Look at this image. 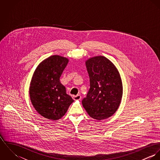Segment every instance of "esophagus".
Instances as JSON below:
<instances>
[{
    "mask_svg": "<svg viewBox=\"0 0 160 160\" xmlns=\"http://www.w3.org/2000/svg\"><path fill=\"white\" fill-rule=\"evenodd\" d=\"M81 95H75V96H73V99L74 100H80L81 99Z\"/></svg>",
    "mask_w": 160,
    "mask_h": 160,
    "instance_id": "1",
    "label": "esophagus"
}]
</instances>
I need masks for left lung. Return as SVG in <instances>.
I'll return each instance as SVG.
<instances>
[{
  "instance_id": "1",
  "label": "left lung",
  "mask_w": 160,
  "mask_h": 160,
  "mask_svg": "<svg viewBox=\"0 0 160 160\" xmlns=\"http://www.w3.org/2000/svg\"><path fill=\"white\" fill-rule=\"evenodd\" d=\"M86 65L90 89L82 103L88 114L97 120L112 116L118 110L122 95L120 74L114 64L103 56L88 59Z\"/></svg>"
}]
</instances>
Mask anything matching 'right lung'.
<instances>
[{
  "instance_id": "1",
  "label": "right lung",
  "mask_w": 160,
  "mask_h": 160,
  "mask_svg": "<svg viewBox=\"0 0 160 160\" xmlns=\"http://www.w3.org/2000/svg\"><path fill=\"white\" fill-rule=\"evenodd\" d=\"M68 61L59 55L50 56L38 65L32 76L29 87L31 102L36 110L46 119H60L74 102L60 81Z\"/></svg>"
}]
</instances>
